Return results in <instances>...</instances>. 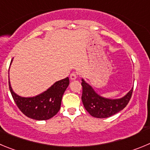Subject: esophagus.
Masks as SVG:
<instances>
[{
	"label": "esophagus",
	"instance_id": "obj_1",
	"mask_svg": "<svg viewBox=\"0 0 150 150\" xmlns=\"http://www.w3.org/2000/svg\"><path fill=\"white\" fill-rule=\"evenodd\" d=\"M70 79L72 81H75L77 79V74L75 73V72H73V73H72L71 75H70Z\"/></svg>",
	"mask_w": 150,
	"mask_h": 150
}]
</instances>
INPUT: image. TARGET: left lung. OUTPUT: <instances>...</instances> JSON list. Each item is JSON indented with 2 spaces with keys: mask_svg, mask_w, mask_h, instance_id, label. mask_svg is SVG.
<instances>
[{
  "mask_svg": "<svg viewBox=\"0 0 150 150\" xmlns=\"http://www.w3.org/2000/svg\"><path fill=\"white\" fill-rule=\"evenodd\" d=\"M82 96L83 107L92 117L107 118L122 110L128 105L132 97L133 87L120 98H108L98 94L91 85L81 79Z\"/></svg>",
  "mask_w": 150,
  "mask_h": 150,
  "instance_id": "8db88e82",
  "label": "left lung"
}]
</instances>
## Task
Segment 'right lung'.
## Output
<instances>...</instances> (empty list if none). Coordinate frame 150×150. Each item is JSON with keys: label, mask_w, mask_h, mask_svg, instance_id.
Here are the masks:
<instances>
[{"label": "right lung", "mask_w": 150, "mask_h": 150, "mask_svg": "<svg viewBox=\"0 0 150 150\" xmlns=\"http://www.w3.org/2000/svg\"><path fill=\"white\" fill-rule=\"evenodd\" d=\"M12 60L10 65H11ZM69 84L66 78L56 81L48 90L32 97H22L13 91L9 81V87L15 102L23 114L36 120H49L57 114L60 108L63 93Z\"/></svg>", "instance_id": "add662e5"}]
</instances>
